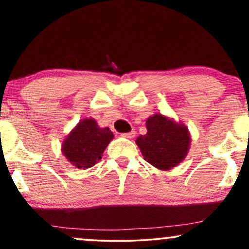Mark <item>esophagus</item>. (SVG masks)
<instances>
[{
	"label": "esophagus",
	"instance_id": "1",
	"mask_svg": "<svg viewBox=\"0 0 249 249\" xmlns=\"http://www.w3.org/2000/svg\"><path fill=\"white\" fill-rule=\"evenodd\" d=\"M122 136L124 137V138L131 139V138H133L134 136H136V132H134V131H131V132H127V133H123Z\"/></svg>",
	"mask_w": 249,
	"mask_h": 249
}]
</instances>
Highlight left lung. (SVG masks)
Segmentation results:
<instances>
[{
  "label": "left lung",
  "mask_w": 249,
  "mask_h": 249,
  "mask_svg": "<svg viewBox=\"0 0 249 249\" xmlns=\"http://www.w3.org/2000/svg\"><path fill=\"white\" fill-rule=\"evenodd\" d=\"M146 130V134L136 139V144L148 164L158 170L168 171L186 158L191 145L186 125L156 113L147 118Z\"/></svg>",
  "instance_id": "8db88e82"
}]
</instances>
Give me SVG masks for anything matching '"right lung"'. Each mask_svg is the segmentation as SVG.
<instances>
[{
  "label": "right lung",
  "mask_w": 249,
  "mask_h": 249,
  "mask_svg": "<svg viewBox=\"0 0 249 249\" xmlns=\"http://www.w3.org/2000/svg\"><path fill=\"white\" fill-rule=\"evenodd\" d=\"M113 139L108 127H99L93 118L79 121L62 142V153L73 167H92L102 159L103 152Z\"/></svg>",
  "instance_id": "1"
}]
</instances>
